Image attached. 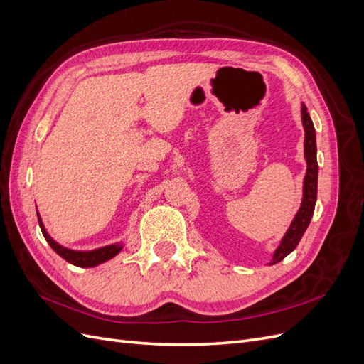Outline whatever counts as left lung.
I'll list each match as a JSON object with an SVG mask.
<instances>
[{
	"mask_svg": "<svg viewBox=\"0 0 364 364\" xmlns=\"http://www.w3.org/2000/svg\"><path fill=\"white\" fill-rule=\"evenodd\" d=\"M302 123L305 129V159L308 164L305 181H304L302 206L299 209V213L296 214L290 229L287 230V234H285V237L282 238L281 246L277 249V252H274L270 264H277L282 261L290 252L296 249V246L299 245V241L305 232V229L308 228V225H310L313 213H314V205L317 199V173H318L317 158H316V151H317L316 130L310 115L306 112L305 105L302 106Z\"/></svg>",
	"mask_w": 364,
	"mask_h": 364,
	"instance_id": "1",
	"label": "left lung"
}]
</instances>
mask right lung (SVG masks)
Here are the masks:
<instances>
[{"mask_svg":"<svg viewBox=\"0 0 364 364\" xmlns=\"http://www.w3.org/2000/svg\"><path fill=\"white\" fill-rule=\"evenodd\" d=\"M38 220H39V226L43 237L48 241V245L51 246V249L60 255L63 259H67L68 262L74 264L77 267H94L98 266V264H102L107 259L114 258L117 253L121 250V245H112V246H106L102 249H97V250H91V252H77V250H71L67 247H62L60 245H58L56 241H54L48 234L46 228H43L42 222H41V217L38 214Z\"/></svg>","mask_w":364,"mask_h":364,"instance_id":"1","label":"right lung"}]
</instances>
